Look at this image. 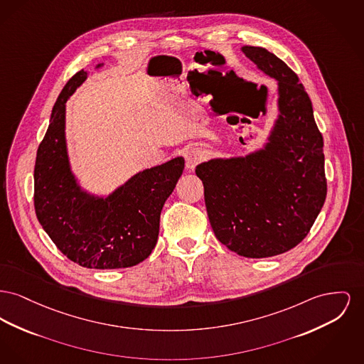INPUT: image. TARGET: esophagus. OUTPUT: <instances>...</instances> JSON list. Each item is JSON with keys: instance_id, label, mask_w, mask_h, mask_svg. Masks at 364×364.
<instances>
[{"instance_id": "1", "label": "esophagus", "mask_w": 364, "mask_h": 364, "mask_svg": "<svg viewBox=\"0 0 364 364\" xmlns=\"http://www.w3.org/2000/svg\"><path fill=\"white\" fill-rule=\"evenodd\" d=\"M186 158V168L187 169H193L198 164H200L205 159V152L198 149V147H190L184 154Z\"/></svg>"}]
</instances>
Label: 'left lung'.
Here are the masks:
<instances>
[{
    "label": "left lung",
    "mask_w": 364,
    "mask_h": 364,
    "mask_svg": "<svg viewBox=\"0 0 364 364\" xmlns=\"http://www.w3.org/2000/svg\"><path fill=\"white\" fill-rule=\"evenodd\" d=\"M245 55L279 81V115L265 150L196 166L217 239L249 258L282 255L308 235L323 208L327 180L323 136L299 75L259 46Z\"/></svg>",
    "instance_id": "8db88e82"
}]
</instances>
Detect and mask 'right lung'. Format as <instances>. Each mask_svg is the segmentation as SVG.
I'll return each instance as SVG.
<instances>
[{"label":"right lung","instance_id":"obj_1","mask_svg":"<svg viewBox=\"0 0 364 364\" xmlns=\"http://www.w3.org/2000/svg\"><path fill=\"white\" fill-rule=\"evenodd\" d=\"M86 78L74 74L60 92L38 146L34 166V209L56 247L73 262L92 269L133 267L150 256L159 217L184 169V159L143 171L106 199L80 190L67 159L65 109L68 96Z\"/></svg>","mask_w":364,"mask_h":364}]
</instances>
